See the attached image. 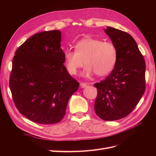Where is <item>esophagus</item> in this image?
<instances>
[{"label": "esophagus", "mask_w": 156, "mask_h": 156, "mask_svg": "<svg viewBox=\"0 0 156 156\" xmlns=\"http://www.w3.org/2000/svg\"><path fill=\"white\" fill-rule=\"evenodd\" d=\"M87 86V83H80V87H81V88H85Z\"/></svg>", "instance_id": "34e87169"}]
</instances>
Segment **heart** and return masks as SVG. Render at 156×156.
Returning <instances> with one entry per match:
<instances>
[{
	"mask_svg": "<svg viewBox=\"0 0 156 156\" xmlns=\"http://www.w3.org/2000/svg\"><path fill=\"white\" fill-rule=\"evenodd\" d=\"M117 57L118 51L114 44L89 37L79 41L75 45V51L64 52L68 72L75 75L84 62L86 66L83 75L87 77L93 73L98 76L110 73L115 66Z\"/></svg>",
	"mask_w": 156,
	"mask_h": 156,
	"instance_id": "heart-1",
	"label": "heart"
}]
</instances>
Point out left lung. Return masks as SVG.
<instances>
[{
  "label": "left lung",
  "mask_w": 156,
  "mask_h": 156,
  "mask_svg": "<svg viewBox=\"0 0 156 156\" xmlns=\"http://www.w3.org/2000/svg\"><path fill=\"white\" fill-rule=\"evenodd\" d=\"M105 32L116 46L118 57L111 74L94 84L98 90L94 110L100 119L113 121L130 114L143 96L146 64L136 41L128 33L111 27Z\"/></svg>",
  "instance_id": "1"
}]
</instances>
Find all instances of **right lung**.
Segmentation results:
<instances>
[{"label":"right lung","instance_id":"obj_1","mask_svg":"<svg viewBox=\"0 0 156 156\" xmlns=\"http://www.w3.org/2000/svg\"><path fill=\"white\" fill-rule=\"evenodd\" d=\"M61 32L37 33L16 50L12 60L10 88L19 112L41 124L58 123L79 83L64 65Z\"/></svg>","mask_w":156,"mask_h":156}]
</instances>
